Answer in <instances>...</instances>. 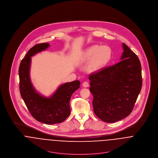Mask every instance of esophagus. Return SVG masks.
Here are the masks:
<instances>
[{
	"instance_id": "34e87169",
	"label": "esophagus",
	"mask_w": 158,
	"mask_h": 158,
	"mask_svg": "<svg viewBox=\"0 0 158 158\" xmlns=\"http://www.w3.org/2000/svg\"><path fill=\"white\" fill-rule=\"evenodd\" d=\"M82 86H83L84 88H88V87L89 86V83H88L87 81H85V82L83 83Z\"/></svg>"
}]
</instances>
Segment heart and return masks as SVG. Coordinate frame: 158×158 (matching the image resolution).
Returning a JSON list of instances; mask_svg holds the SVG:
<instances>
[{
    "label": "heart",
    "instance_id": "heart-1",
    "mask_svg": "<svg viewBox=\"0 0 158 158\" xmlns=\"http://www.w3.org/2000/svg\"><path fill=\"white\" fill-rule=\"evenodd\" d=\"M111 48L106 46L93 45L87 48L83 53L81 60L88 61L87 70L90 72H97L104 68L111 58Z\"/></svg>",
    "mask_w": 158,
    "mask_h": 158
}]
</instances>
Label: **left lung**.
Segmentation results:
<instances>
[{
  "label": "left lung",
  "instance_id": "8db88e82",
  "mask_svg": "<svg viewBox=\"0 0 158 158\" xmlns=\"http://www.w3.org/2000/svg\"><path fill=\"white\" fill-rule=\"evenodd\" d=\"M120 61L89 77L95 114L102 121L114 123L132 112L142 85L140 61L123 43Z\"/></svg>",
  "mask_w": 158,
  "mask_h": 158
}]
</instances>
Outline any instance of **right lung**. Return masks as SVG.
Returning a JSON list of instances; mask_svg holds the SVG:
<instances>
[{
  "label": "right lung",
  "instance_id": "right-lung-1",
  "mask_svg": "<svg viewBox=\"0 0 158 158\" xmlns=\"http://www.w3.org/2000/svg\"><path fill=\"white\" fill-rule=\"evenodd\" d=\"M49 46L48 43H41L31 48L21 62L19 76L21 95L29 112L38 122L52 125L61 123L69 117L71 96L80 88V82L75 80L63 84L49 97L36 92L30 77L31 57L45 50Z\"/></svg>",
  "mask_w": 158,
  "mask_h": 158
}]
</instances>
